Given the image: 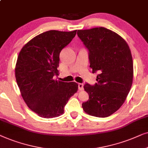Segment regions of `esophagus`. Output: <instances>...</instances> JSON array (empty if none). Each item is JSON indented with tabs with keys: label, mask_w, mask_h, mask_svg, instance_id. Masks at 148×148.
<instances>
[{
	"label": "esophagus",
	"mask_w": 148,
	"mask_h": 148,
	"mask_svg": "<svg viewBox=\"0 0 148 148\" xmlns=\"http://www.w3.org/2000/svg\"><path fill=\"white\" fill-rule=\"evenodd\" d=\"M82 89H83V84L79 83L78 84V90H82Z\"/></svg>",
	"instance_id": "1"
}]
</instances>
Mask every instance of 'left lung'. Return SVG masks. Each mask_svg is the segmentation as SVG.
Masks as SVG:
<instances>
[{"label":"left lung","mask_w":148,"mask_h":148,"mask_svg":"<svg viewBox=\"0 0 148 148\" xmlns=\"http://www.w3.org/2000/svg\"><path fill=\"white\" fill-rule=\"evenodd\" d=\"M77 34L89 51L92 73L99 72L95 85L84 84L89 99L82 107L92 116L108 117L121 107L131 90L133 78L131 50L123 37L106 27L80 29Z\"/></svg>","instance_id":"1"}]
</instances>
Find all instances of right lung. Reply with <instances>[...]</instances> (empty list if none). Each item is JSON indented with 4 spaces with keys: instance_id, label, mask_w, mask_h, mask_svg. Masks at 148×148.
I'll return each mask as SVG.
<instances>
[{
    "instance_id": "add662e5",
    "label": "right lung",
    "mask_w": 148,
    "mask_h": 148,
    "mask_svg": "<svg viewBox=\"0 0 148 148\" xmlns=\"http://www.w3.org/2000/svg\"><path fill=\"white\" fill-rule=\"evenodd\" d=\"M76 31L49 30L37 35L22 47L17 57L15 74L21 95L40 117L60 116L69 99L77 92L76 82L53 79L59 75L61 51Z\"/></svg>"
}]
</instances>
